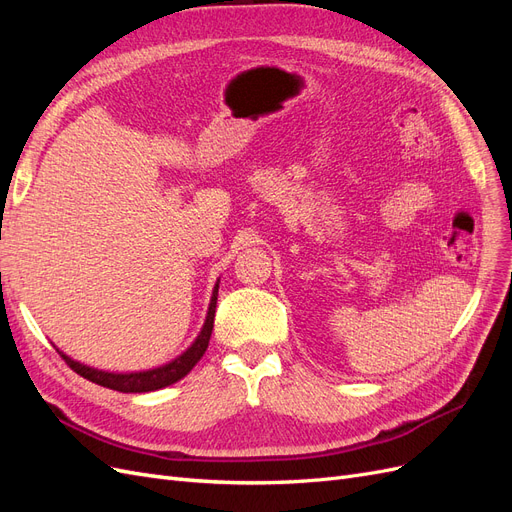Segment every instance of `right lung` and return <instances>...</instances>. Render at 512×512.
Listing matches in <instances>:
<instances>
[{"label":"right lung","mask_w":512,"mask_h":512,"mask_svg":"<svg viewBox=\"0 0 512 512\" xmlns=\"http://www.w3.org/2000/svg\"><path fill=\"white\" fill-rule=\"evenodd\" d=\"M209 337H211V327L207 331L200 333V337L196 339V344L185 352L183 356H179L177 361L168 363L160 369L147 371V374H130V376H115V374H98V371H89L85 367H79L76 363H72V367H76L79 374L87 376L89 380H94L102 386H108L113 391H121V393H147V391H158L164 389L168 384H175L177 380H181L183 376H188L192 367L198 363L200 356L205 354L207 346H209Z\"/></svg>","instance_id":"add662e5"}]
</instances>
